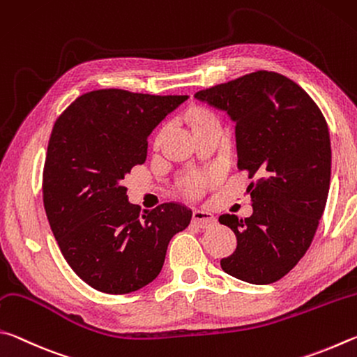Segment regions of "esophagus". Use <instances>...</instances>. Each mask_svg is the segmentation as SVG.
Wrapping results in <instances>:
<instances>
[{
  "label": "esophagus",
  "mask_w": 357,
  "mask_h": 357,
  "mask_svg": "<svg viewBox=\"0 0 357 357\" xmlns=\"http://www.w3.org/2000/svg\"><path fill=\"white\" fill-rule=\"evenodd\" d=\"M192 222L197 224L201 229H207L210 226H213L216 220L207 210H195V213H192Z\"/></svg>",
  "instance_id": "34e87169"
}]
</instances>
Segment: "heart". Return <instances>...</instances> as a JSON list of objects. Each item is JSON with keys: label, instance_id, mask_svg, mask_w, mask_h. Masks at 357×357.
<instances>
[{"label": "heart", "instance_id": "heart-1", "mask_svg": "<svg viewBox=\"0 0 357 357\" xmlns=\"http://www.w3.org/2000/svg\"><path fill=\"white\" fill-rule=\"evenodd\" d=\"M210 116H211L210 112L197 111L195 112V122L199 121V119L210 117ZM211 182H213V174L211 172H191L182 178V182H180V188H182V191L186 196L196 197V196H201L202 192L211 185Z\"/></svg>", "mask_w": 357, "mask_h": 357}]
</instances>
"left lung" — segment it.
<instances>
[{"instance_id": "obj_1", "label": "left lung", "mask_w": 357, "mask_h": 357, "mask_svg": "<svg viewBox=\"0 0 357 357\" xmlns=\"http://www.w3.org/2000/svg\"><path fill=\"white\" fill-rule=\"evenodd\" d=\"M195 97L226 111L236 123V166L252 178V216H220L238 241L221 268L249 284L276 282L307 252L326 207V119L301 86L276 72L248 73Z\"/></svg>"}]
</instances>
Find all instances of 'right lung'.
Segmentation results:
<instances>
[{
	"mask_svg": "<svg viewBox=\"0 0 357 357\" xmlns=\"http://www.w3.org/2000/svg\"><path fill=\"white\" fill-rule=\"evenodd\" d=\"M188 96L123 89L83 93L56 119L43 166V207L59 249L87 285L109 295L142 289L158 276L167 245L192 211L128 202L122 180L147 158V139Z\"/></svg>",
	"mask_w": 357,
	"mask_h": 357,
	"instance_id": "1",
	"label": "right lung"
}]
</instances>
